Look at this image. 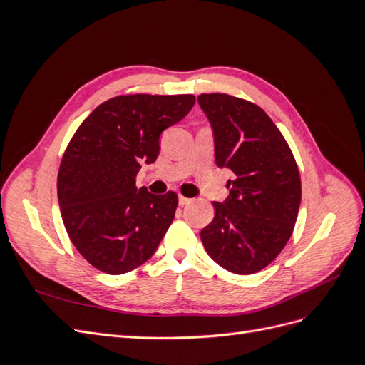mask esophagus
Returning <instances> with one entry per match:
<instances>
[{
	"instance_id": "obj_1",
	"label": "esophagus",
	"mask_w": 365,
	"mask_h": 365,
	"mask_svg": "<svg viewBox=\"0 0 365 365\" xmlns=\"http://www.w3.org/2000/svg\"><path fill=\"white\" fill-rule=\"evenodd\" d=\"M178 202H180V205H181V207H184V205H187V204H190V202H192V200H189V197H185V196L180 195V197H178Z\"/></svg>"
}]
</instances>
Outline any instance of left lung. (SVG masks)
I'll use <instances>...</instances> for the list:
<instances>
[{
	"label": "left lung",
	"mask_w": 365,
	"mask_h": 365,
	"mask_svg": "<svg viewBox=\"0 0 365 365\" xmlns=\"http://www.w3.org/2000/svg\"><path fill=\"white\" fill-rule=\"evenodd\" d=\"M197 102L215 135L219 168L235 180L213 202L215 217L201 231L207 254L235 274H254L279 256L292 235L302 181L288 143L257 105L228 94H201Z\"/></svg>",
	"instance_id": "left-lung-1"
}]
</instances>
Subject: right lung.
I'll list each match as a JSON object with an SVG mask.
<instances>
[{
	"label": "right lung",
	"mask_w": 365,
	"mask_h": 365,
	"mask_svg": "<svg viewBox=\"0 0 365 365\" xmlns=\"http://www.w3.org/2000/svg\"><path fill=\"white\" fill-rule=\"evenodd\" d=\"M195 105L193 94L117 96L98 105L68 143L58 173L65 230L85 260L106 274L138 268L157 251L178 195L137 189L143 163L160 153L161 132Z\"/></svg>",
	"instance_id": "obj_1"
}]
</instances>
